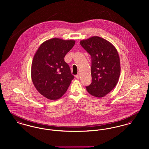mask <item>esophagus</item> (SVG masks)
Returning <instances> with one entry per match:
<instances>
[{
  "label": "esophagus",
  "instance_id": "34e87169",
  "mask_svg": "<svg viewBox=\"0 0 149 149\" xmlns=\"http://www.w3.org/2000/svg\"><path fill=\"white\" fill-rule=\"evenodd\" d=\"M79 77H80V74H79V73H78V74L76 76V78H77V79H79Z\"/></svg>",
  "mask_w": 149,
  "mask_h": 149
}]
</instances>
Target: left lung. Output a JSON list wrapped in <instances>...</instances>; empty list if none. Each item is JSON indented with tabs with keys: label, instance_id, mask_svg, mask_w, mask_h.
Returning <instances> with one entry per match:
<instances>
[{
	"label": "left lung",
	"instance_id": "8db88e82",
	"mask_svg": "<svg viewBox=\"0 0 149 149\" xmlns=\"http://www.w3.org/2000/svg\"><path fill=\"white\" fill-rule=\"evenodd\" d=\"M80 44L92 58V82L86 90L96 97H104L119 81L120 65L117 50L109 41L96 36L82 40Z\"/></svg>",
	"mask_w": 149,
	"mask_h": 149
}]
</instances>
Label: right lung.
I'll list each match as a JSON object with an SVG mask.
<instances>
[{"mask_svg": "<svg viewBox=\"0 0 149 149\" xmlns=\"http://www.w3.org/2000/svg\"><path fill=\"white\" fill-rule=\"evenodd\" d=\"M74 44V40L50 39L40 45L33 56L32 81L40 94L49 100L61 98L74 78L64 58Z\"/></svg>", "mask_w": 149, "mask_h": 149, "instance_id": "add662e5", "label": "right lung"}]
</instances>
